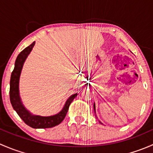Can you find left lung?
Wrapping results in <instances>:
<instances>
[{
	"label": "left lung",
	"mask_w": 153,
	"mask_h": 153,
	"mask_svg": "<svg viewBox=\"0 0 153 153\" xmlns=\"http://www.w3.org/2000/svg\"><path fill=\"white\" fill-rule=\"evenodd\" d=\"M93 106H94V111H95V103H94V105ZM95 116H96V115H95ZM99 122L101 123V124H102V123H101V121H99Z\"/></svg>",
	"instance_id": "8db88e82"
}]
</instances>
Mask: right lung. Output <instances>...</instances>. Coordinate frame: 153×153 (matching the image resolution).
Wrapping results in <instances>:
<instances>
[{
	"label": "right lung",
	"mask_w": 153,
	"mask_h": 153,
	"mask_svg": "<svg viewBox=\"0 0 153 153\" xmlns=\"http://www.w3.org/2000/svg\"><path fill=\"white\" fill-rule=\"evenodd\" d=\"M35 41L24 49L18 55L15 63V68L12 72L10 78V102L13 109L16 111L20 118L24 121L26 124L35 129H46L51 128L61 124L65 118L69 106L74 98L78 94L75 93L71 95L66 101L63 109L58 113L50 116H41V115H34L27 109L23 104L19 93V81L21 71L24 62L27 58L31 51L32 50Z\"/></svg>",
	"instance_id": "right-lung-1"
}]
</instances>
